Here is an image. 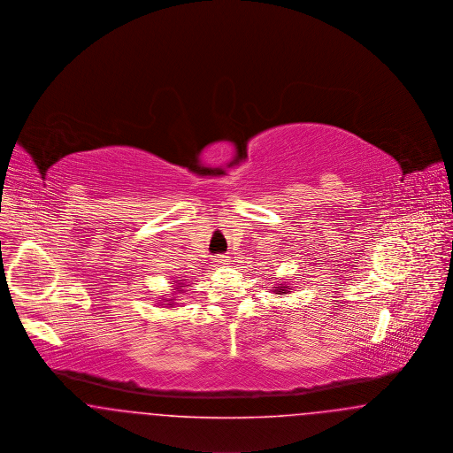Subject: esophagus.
Segmentation results:
<instances>
[{
	"mask_svg": "<svg viewBox=\"0 0 453 453\" xmlns=\"http://www.w3.org/2000/svg\"><path fill=\"white\" fill-rule=\"evenodd\" d=\"M214 263L219 265V266H220V265H226V263H227V257H226V255H217L216 258H214Z\"/></svg>",
	"mask_w": 453,
	"mask_h": 453,
	"instance_id": "esophagus-1",
	"label": "esophagus"
}]
</instances>
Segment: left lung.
<instances>
[{
	"label": "left lung",
	"mask_w": 453,
	"mask_h": 453,
	"mask_svg": "<svg viewBox=\"0 0 453 453\" xmlns=\"http://www.w3.org/2000/svg\"><path fill=\"white\" fill-rule=\"evenodd\" d=\"M275 288H277V287H275ZM285 288H287V287H281V288H277V290H279V292H281V294H283V290H285Z\"/></svg>",
	"instance_id": "obj_1"
}]
</instances>
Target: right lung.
<instances>
[{
    "mask_svg": "<svg viewBox=\"0 0 453 453\" xmlns=\"http://www.w3.org/2000/svg\"><path fill=\"white\" fill-rule=\"evenodd\" d=\"M170 305H172V303H170Z\"/></svg>",
    "mask_w": 453,
    "mask_h": 453,
    "instance_id": "1",
    "label": "right lung"
}]
</instances>
